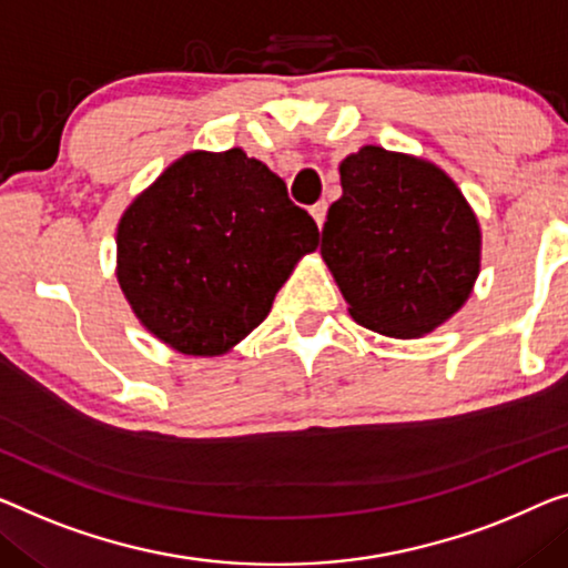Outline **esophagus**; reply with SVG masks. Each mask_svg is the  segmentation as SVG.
<instances>
[{"mask_svg": "<svg viewBox=\"0 0 568 568\" xmlns=\"http://www.w3.org/2000/svg\"><path fill=\"white\" fill-rule=\"evenodd\" d=\"M326 201H318V203H313L311 206V216L316 219V224H318V230L321 226H324V222H326Z\"/></svg>", "mask_w": 568, "mask_h": 568, "instance_id": "1", "label": "esophagus"}]
</instances>
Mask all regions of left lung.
I'll list each match as a JSON object with an SVG mask.
<instances>
[{
  "mask_svg": "<svg viewBox=\"0 0 568 568\" xmlns=\"http://www.w3.org/2000/svg\"><path fill=\"white\" fill-rule=\"evenodd\" d=\"M321 257L352 318L413 338L434 332L469 298L479 275V224L442 168L367 145L338 168Z\"/></svg>",
  "mask_w": 568,
  "mask_h": 568,
  "instance_id": "1",
  "label": "left lung"
}]
</instances>
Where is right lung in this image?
Listing matches in <instances>:
<instances>
[{"label": "right lung", "instance_id": "obj_1", "mask_svg": "<svg viewBox=\"0 0 568 568\" xmlns=\"http://www.w3.org/2000/svg\"><path fill=\"white\" fill-rule=\"evenodd\" d=\"M316 247V222L267 165L240 148L189 152L124 211L116 277L148 332L214 357L265 321Z\"/></svg>", "mask_w": 568, "mask_h": 568}]
</instances>
